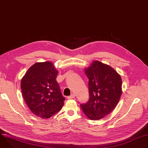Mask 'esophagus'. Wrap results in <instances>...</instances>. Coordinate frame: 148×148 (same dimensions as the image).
Masks as SVG:
<instances>
[{
	"label": "esophagus",
	"mask_w": 148,
	"mask_h": 148,
	"mask_svg": "<svg viewBox=\"0 0 148 148\" xmlns=\"http://www.w3.org/2000/svg\"><path fill=\"white\" fill-rule=\"evenodd\" d=\"M74 97H75V95H74V94H72L71 95L69 96V97H67V98H68V99H73V98H74Z\"/></svg>",
	"instance_id": "1"
}]
</instances>
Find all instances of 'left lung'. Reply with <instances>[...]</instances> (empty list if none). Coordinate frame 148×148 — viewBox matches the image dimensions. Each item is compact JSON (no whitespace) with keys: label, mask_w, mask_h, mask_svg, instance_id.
Returning <instances> with one entry per match:
<instances>
[{"label":"left lung","mask_w":148,"mask_h":148,"mask_svg":"<svg viewBox=\"0 0 148 148\" xmlns=\"http://www.w3.org/2000/svg\"><path fill=\"white\" fill-rule=\"evenodd\" d=\"M84 71L89 79L90 99L81 107L89 119H102L115 108L120 99L121 77L111 66L98 61H93Z\"/></svg>","instance_id":"left-lung-1"}]
</instances>
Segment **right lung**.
I'll list each match as a JSON object with an SVG mask.
<instances>
[{
	"label": "right lung",
	"mask_w": 148,
	"mask_h": 148,
	"mask_svg": "<svg viewBox=\"0 0 148 148\" xmlns=\"http://www.w3.org/2000/svg\"><path fill=\"white\" fill-rule=\"evenodd\" d=\"M58 71L51 62H36L21 81V90L30 110L37 116L49 118L62 108L65 98L56 78Z\"/></svg>",
	"instance_id": "obj_1"
}]
</instances>
